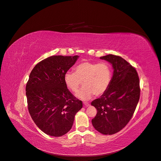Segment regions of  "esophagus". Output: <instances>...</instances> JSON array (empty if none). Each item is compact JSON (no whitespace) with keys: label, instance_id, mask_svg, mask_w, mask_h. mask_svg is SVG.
I'll use <instances>...</instances> for the list:
<instances>
[{"label":"esophagus","instance_id":"1","mask_svg":"<svg viewBox=\"0 0 161 161\" xmlns=\"http://www.w3.org/2000/svg\"><path fill=\"white\" fill-rule=\"evenodd\" d=\"M83 104H84V106H86V107H87V106H89L90 104H89V103H83Z\"/></svg>","mask_w":161,"mask_h":161}]
</instances>
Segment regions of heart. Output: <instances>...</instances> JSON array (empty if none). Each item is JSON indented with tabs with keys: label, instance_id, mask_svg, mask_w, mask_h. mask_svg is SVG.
<instances>
[{
	"label": "heart",
	"instance_id": "heart-1",
	"mask_svg": "<svg viewBox=\"0 0 161 161\" xmlns=\"http://www.w3.org/2000/svg\"><path fill=\"white\" fill-rule=\"evenodd\" d=\"M112 78V70L107 63L83 62L75 68V72L64 74L66 86L73 92H77L82 82L84 87L76 95L79 98L88 100L95 94L103 95L109 88Z\"/></svg>",
	"mask_w": 161,
	"mask_h": 161
}]
</instances>
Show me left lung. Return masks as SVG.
<instances>
[{"mask_svg":"<svg viewBox=\"0 0 161 161\" xmlns=\"http://www.w3.org/2000/svg\"><path fill=\"white\" fill-rule=\"evenodd\" d=\"M100 58L112 64L114 73L108 90L91 103L97 110L91 121L97 131L111 135L123 129L134 113L140 95L139 77L135 68L119 56Z\"/></svg>","mask_w":161,"mask_h":161,"instance_id":"8db88e82","label":"left lung"}]
</instances>
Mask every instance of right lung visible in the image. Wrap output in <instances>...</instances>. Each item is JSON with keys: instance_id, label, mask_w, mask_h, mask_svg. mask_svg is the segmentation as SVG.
<instances>
[{"instance_id": "right-lung-1", "label": "right lung", "mask_w": 161, "mask_h": 161, "mask_svg": "<svg viewBox=\"0 0 161 161\" xmlns=\"http://www.w3.org/2000/svg\"><path fill=\"white\" fill-rule=\"evenodd\" d=\"M78 55H54L38 63L31 71L26 86L29 114L38 127L52 136H63L72 126L82 108L81 100L68 89L64 74Z\"/></svg>"}]
</instances>
